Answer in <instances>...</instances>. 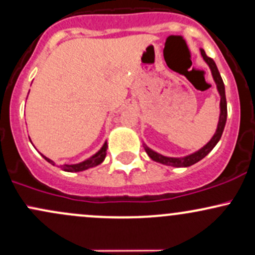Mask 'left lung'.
<instances>
[{
    "label": "left lung",
    "mask_w": 255,
    "mask_h": 255,
    "mask_svg": "<svg viewBox=\"0 0 255 255\" xmlns=\"http://www.w3.org/2000/svg\"><path fill=\"white\" fill-rule=\"evenodd\" d=\"M201 50V55H202L203 60L206 61L207 65L209 66L212 72V76H213V80L217 85V89L219 92L220 96V115H219V121H218V127L217 130H215L214 135L212 136V139L209 140L203 147H201L200 150L196 151L194 153H190V155L184 156V157H168V156H163L161 153L156 152V151L151 150L150 147H147L146 145L144 144V149L146 151V153L149 155V157L152 159V161L158 162V163L166 164V166H172V167H190L192 164L197 163L198 161H201L202 158H205L212 150L215 145L218 144V141L222 138V134L224 132V128H225L226 123V117H228V105H226V97H225V86H224L223 78L220 76L219 70H218L217 65H215L214 60L212 58L207 57L206 52L203 49Z\"/></svg>",
    "instance_id": "8db88e82"
}]
</instances>
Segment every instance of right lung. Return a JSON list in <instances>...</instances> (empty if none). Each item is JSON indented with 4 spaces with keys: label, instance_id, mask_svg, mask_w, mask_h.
<instances>
[{
    "label": "right lung",
    "instance_id": "obj_1",
    "mask_svg": "<svg viewBox=\"0 0 255 255\" xmlns=\"http://www.w3.org/2000/svg\"><path fill=\"white\" fill-rule=\"evenodd\" d=\"M106 150H108V141H105L104 145L102 146V149L98 151V152L94 153L93 156H91L89 158H87L82 162H78V163H75V164H61L60 168L63 170H65V172H82V170H86L88 168H93V167L98 166V164H100L103 161H104L106 157ZM42 157L46 159L47 162H49L50 164L55 166L54 161H52L50 158L46 157L44 155H42Z\"/></svg>",
    "mask_w": 255,
    "mask_h": 255
}]
</instances>
